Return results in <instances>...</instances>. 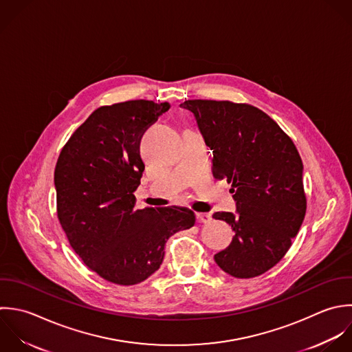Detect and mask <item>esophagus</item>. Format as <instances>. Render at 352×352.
Returning <instances> with one entry per match:
<instances>
[{
    "label": "esophagus",
    "instance_id": "obj_1",
    "mask_svg": "<svg viewBox=\"0 0 352 352\" xmlns=\"http://www.w3.org/2000/svg\"><path fill=\"white\" fill-rule=\"evenodd\" d=\"M196 218H197V222H199V223H207V222L211 221V214L201 212V214H197Z\"/></svg>",
    "mask_w": 352,
    "mask_h": 352
}]
</instances>
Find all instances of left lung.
<instances>
[{
    "instance_id": "left-lung-1",
    "label": "left lung",
    "mask_w": 352,
    "mask_h": 352,
    "mask_svg": "<svg viewBox=\"0 0 352 352\" xmlns=\"http://www.w3.org/2000/svg\"><path fill=\"white\" fill-rule=\"evenodd\" d=\"M212 151V173L232 184L236 214L215 212L234 232L214 259L236 278L258 277L292 245L306 215L303 163L292 140L263 111L248 104L188 100Z\"/></svg>"
}]
</instances>
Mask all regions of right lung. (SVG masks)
Masks as SVG:
<instances>
[{"label":"right lung","mask_w":352,"mask_h":352,"mask_svg":"<svg viewBox=\"0 0 352 352\" xmlns=\"http://www.w3.org/2000/svg\"><path fill=\"white\" fill-rule=\"evenodd\" d=\"M168 109V102L148 100L100 107L57 159L60 225L83 263L118 285L140 284L159 270L167 240L196 222L185 207L134 210L145 168L141 137Z\"/></svg>","instance_id":"right-lung-1"}]
</instances>
